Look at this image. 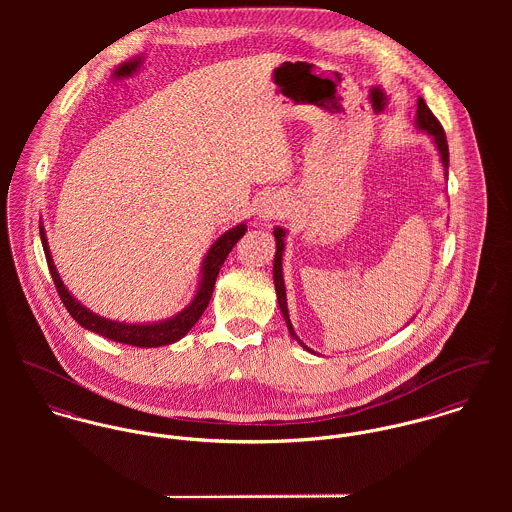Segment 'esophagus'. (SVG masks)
<instances>
[{
  "label": "esophagus",
  "mask_w": 512,
  "mask_h": 512,
  "mask_svg": "<svg viewBox=\"0 0 512 512\" xmlns=\"http://www.w3.org/2000/svg\"><path fill=\"white\" fill-rule=\"evenodd\" d=\"M260 217L262 219H282L286 213V199L278 193H268L260 201Z\"/></svg>",
  "instance_id": "esophagus-1"
}]
</instances>
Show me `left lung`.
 <instances>
[{
	"label": "left lung",
	"instance_id": "left-lung-1",
	"mask_svg": "<svg viewBox=\"0 0 512 512\" xmlns=\"http://www.w3.org/2000/svg\"><path fill=\"white\" fill-rule=\"evenodd\" d=\"M418 128L426 130L430 136H434V142L439 149V155H441V163L443 167L447 169L449 165V149H447V140H445V132H443V126L439 124L438 118L434 116V112L428 108V104L424 102V98H418V120H416ZM274 236H276V258H274V284H276V293H278V303H280V309H282V315L286 319V325L290 329L293 337L292 321H290V315H288V301H286V286H284V276H282V254H284V228H276L274 230ZM297 339V337H295ZM297 343L307 349L299 339ZM309 351V349H307Z\"/></svg>",
	"mask_w": 512,
	"mask_h": 512
}]
</instances>
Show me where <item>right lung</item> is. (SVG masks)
Here are the masks:
<instances>
[{"label":"right lung","mask_w":512,"mask_h":512,"mask_svg":"<svg viewBox=\"0 0 512 512\" xmlns=\"http://www.w3.org/2000/svg\"><path fill=\"white\" fill-rule=\"evenodd\" d=\"M41 232V242H43V250H45V258L49 264V272L51 278L55 282V288L59 292V297L63 301V305L67 307V311L74 317V321L78 325H82L88 331H94L106 339H112L116 343H126L132 347H161V345H169L179 341L181 337H185L191 327L201 319L203 311L207 309L211 295L215 290V282L219 276L220 266L224 264L226 256L230 254V250L236 246V242L244 236L246 226L240 224L232 230H228L226 234H222L219 240L211 246L205 264H203V278L199 284V292L195 295V299L191 301V305L187 309H183L179 315H175L173 319L161 321V323H153V325H126V323H118V321H110L104 317L94 315L92 311H88L86 307H82L71 293L67 292L65 284L61 282L49 246H47V238H45V230L39 228Z\"/></svg>","instance_id":"right-lung-1"}]
</instances>
